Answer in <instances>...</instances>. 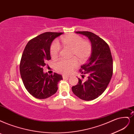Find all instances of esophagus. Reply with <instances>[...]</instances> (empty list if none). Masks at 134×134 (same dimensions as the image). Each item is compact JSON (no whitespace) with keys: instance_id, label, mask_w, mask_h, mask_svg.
I'll return each instance as SVG.
<instances>
[{"instance_id":"34e87169","label":"esophagus","mask_w":134,"mask_h":134,"mask_svg":"<svg viewBox=\"0 0 134 134\" xmlns=\"http://www.w3.org/2000/svg\"><path fill=\"white\" fill-rule=\"evenodd\" d=\"M63 78L64 79V80H65V79H68L69 77H70V76H62Z\"/></svg>"}]
</instances>
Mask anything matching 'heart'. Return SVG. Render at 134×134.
I'll return each instance as SVG.
<instances>
[{
    "label": "heart",
    "mask_w": 134,
    "mask_h": 134,
    "mask_svg": "<svg viewBox=\"0 0 134 134\" xmlns=\"http://www.w3.org/2000/svg\"><path fill=\"white\" fill-rule=\"evenodd\" d=\"M61 41L65 47L72 48V55L77 57L80 62H85L90 56L92 46L88 41L83 40V37L76 34H71L63 36ZM61 46L57 41H53L50 47V54L52 58H57L60 52ZM78 64L76 58L68 60L61 59L55 64L56 70L59 73L63 75H68Z\"/></svg>",
    "instance_id": "obj_1"
}]
</instances>
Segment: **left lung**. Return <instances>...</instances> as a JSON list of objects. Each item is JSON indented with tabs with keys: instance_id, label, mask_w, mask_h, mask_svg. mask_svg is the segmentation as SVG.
<instances>
[{
	"instance_id": "1",
	"label": "left lung",
	"mask_w": 134,
	"mask_h": 134,
	"mask_svg": "<svg viewBox=\"0 0 134 134\" xmlns=\"http://www.w3.org/2000/svg\"><path fill=\"white\" fill-rule=\"evenodd\" d=\"M87 36L91 42L92 51L86 63L81 66L80 72L88 75L86 80L78 78V83L73 86V93L84 100L97 98L105 91L113 75V58L107 43L100 37L89 31H77ZM84 75L82 77L84 78Z\"/></svg>"
}]
</instances>
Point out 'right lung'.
Instances as JSON below:
<instances>
[{"instance_id": "obj_1", "label": "right lung", "mask_w": 134, "mask_h": 134, "mask_svg": "<svg viewBox=\"0 0 134 134\" xmlns=\"http://www.w3.org/2000/svg\"><path fill=\"white\" fill-rule=\"evenodd\" d=\"M63 32H46L30 40L23 51L20 72L24 85L29 93L37 99H46L55 94L61 75H49L43 71L46 61L51 59L50 46L53 40Z\"/></svg>"}]
</instances>
